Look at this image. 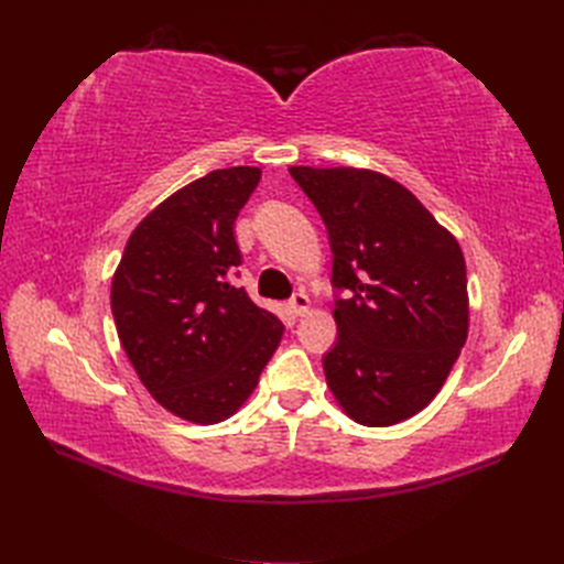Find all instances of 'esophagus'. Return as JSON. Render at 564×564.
<instances>
[{"label":"esophagus","mask_w":564,"mask_h":564,"mask_svg":"<svg viewBox=\"0 0 564 564\" xmlns=\"http://www.w3.org/2000/svg\"><path fill=\"white\" fill-rule=\"evenodd\" d=\"M289 311H292L294 315H305V313H308L311 311V299L308 296H305L303 292H299V294H294L292 296V301H289Z\"/></svg>","instance_id":"34e87169"}]
</instances>
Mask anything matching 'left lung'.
Listing matches in <instances>:
<instances>
[{
  "label": "left lung",
  "instance_id": "left-lung-1",
  "mask_svg": "<svg viewBox=\"0 0 564 564\" xmlns=\"http://www.w3.org/2000/svg\"><path fill=\"white\" fill-rule=\"evenodd\" d=\"M327 226L336 346L324 377L362 425L419 414L468 336L466 261L456 237L404 185L352 166H292Z\"/></svg>",
  "mask_w": 564,
  "mask_h": 564
}]
</instances>
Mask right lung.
I'll return each instance as SVG.
<instances>
[{
  "label": "right lung",
  "mask_w": 564,
  "mask_h": 564,
  "mask_svg": "<svg viewBox=\"0 0 564 564\" xmlns=\"http://www.w3.org/2000/svg\"><path fill=\"white\" fill-rule=\"evenodd\" d=\"M261 169H216L152 209L119 261L110 308L119 344L166 412L193 423L232 416L280 346L284 324L230 275L242 263L235 218Z\"/></svg>",
  "instance_id": "obj_1"
}]
</instances>
